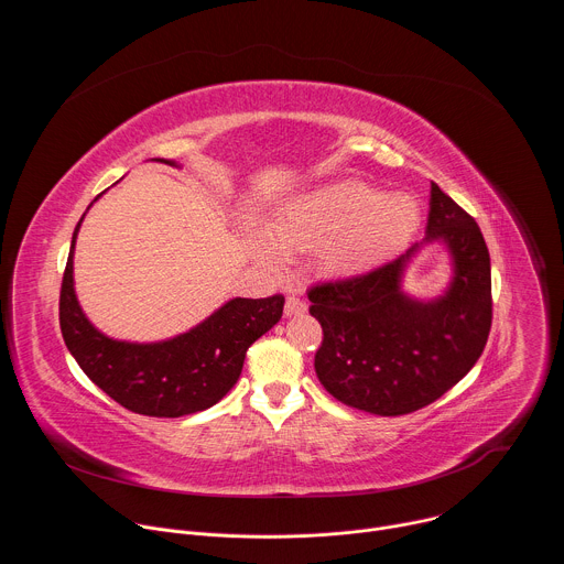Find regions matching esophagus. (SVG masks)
Segmentation results:
<instances>
[{"label": "esophagus", "instance_id": "esophagus-1", "mask_svg": "<svg viewBox=\"0 0 564 564\" xmlns=\"http://www.w3.org/2000/svg\"><path fill=\"white\" fill-rule=\"evenodd\" d=\"M307 310V303L303 301V299H299V296H288V301H285V316H296V314H303Z\"/></svg>", "mask_w": 564, "mask_h": 564}]
</instances>
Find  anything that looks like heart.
Instances as JSON below:
<instances>
[{
    "label": "heart",
    "mask_w": 564,
    "mask_h": 564,
    "mask_svg": "<svg viewBox=\"0 0 564 564\" xmlns=\"http://www.w3.org/2000/svg\"><path fill=\"white\" fill-rule=\"evenodd\" d=\"M420 225V203L409 194L381 196L359 181H339L292 198L272 220V231L250 225L252 252L279 268L285 250L321 246L330 272H357L394 254Z\"/></svg>",
    "instance_id": "heart-1"
}]
</instances>
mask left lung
<instances>
[{
	"label": "left lung",
	"instance_id": "obj_1",
	"mask_svg": "<svg viewBox=\"0 0 564 564\" xmlns=\"http://www.w3.org/2000/svg\"><path fill=\"white\" fill-rule=\"evenodd\" d=\"M442 242L454 274L435 300L403 290L414 254ZM310 314L324 328L314 370L341 404L394 417L451 390L479 359L491 330V259L477 223L431 185L426 236L366 274L310 288Z\"/></svg>",
	"mask_w": 564,
	"mask_h": 564
}]
</instances>
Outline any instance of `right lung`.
Returning <instances> with one entry per match:
<instances>
[{
  "mask_svg": "<svg viewBox=\"0 0 564 564\" xmlns=\"http://www.w3.org/2000/svg\"><path fill=\"white\" fill-rule=\"evenodd\" d=\"M153 160L178 167L174 160ZM83 220L73 231L59 292V328L68 352L98 388L138 415L183 417L214 406L238 381L248 348L279 324L285 299H229L198 326L165 341L107 337L75 294L73 254Z\"/></svg>",
  "mask_w": 564,
  "mask_h": 564,
  "instance_id": "right-lung-1",
  "label": "right lung"
}]
</instances>
